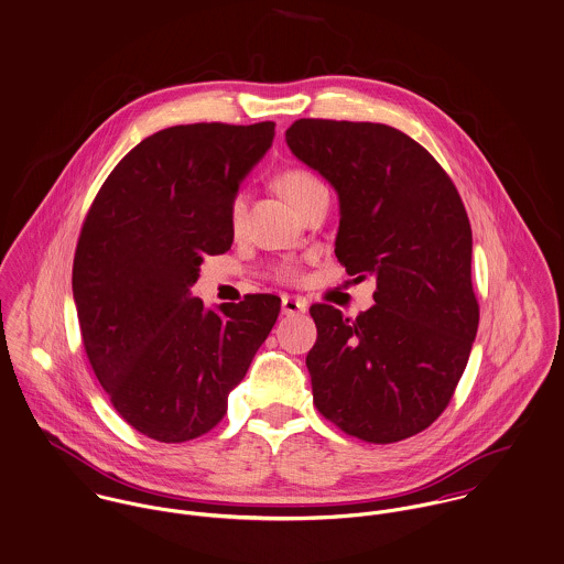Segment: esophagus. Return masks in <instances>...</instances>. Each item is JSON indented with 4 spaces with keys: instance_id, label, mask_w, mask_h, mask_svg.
Segmentation results:
<instances>
[{
    "instance_id": "34e87169",
    "label": "esophagus",
    "mask_w": 564,
    "mask_h": 564,
    "mask_svg": "<svg viewBox=\"0 0 564 564\" xmlns=\"http://www.w3.org/2000/svg\"><path fill=\"white\" fill-rule=\"evenodd\" d=\"M307 312V303L301 299H292V296H283L281 301V313L283 315H296V313Z\"/></svg>"
}]
</instances>
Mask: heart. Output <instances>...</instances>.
Wrapping results in <instances>:
<instances>
[{
	"instance_id": "heart-1",
	"label": "heart",
	"mask_w": 564,
	"mask_h": 564,
	"mask_svg": "<svg viewBox=\"0 0 564 564\" xmlns=\"http://www.w3.org/2000/svg\"><path fill=\"white\" fill-rule=\"evenodd\" d=\"M279 188L288 196V200L299 209L315 189L324 188V186L305 171H288L279 177ZM245 216H247V194L238 192L231 200V207H229V223H231L234 231L242 229ZM276 276L283 279V281H294L296 279V268L294 265H279Z\"/></svg>"
}]
</instances>
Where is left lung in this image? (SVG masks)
<instances>
[{
	"mask_svg": "<svg viewBox=\"0 0 564 564\" xmlns=\"http://www.w3.org/2000/svg\"><path fill=\"white\" fill-rule=\"evenodd\" d=\"M285 142L337 192V259L348 274L376 279L375 307L355 319L330 305L310 310L313 402L352 437H413L447 406L478 330L463 200L395 127L301 119Z\"/></svg>",
	"mask_w": 564,
	"mask_h": 564,
	"instance_id": "left-lung-1",
	"label": "left lung"
}]
</instances>
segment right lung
<instances>
[{"label": "right lung", "instance_id": "add662e5", "mask_svg": "<svg viewBox=\"0 0 564 564\" xmlns=\"http://www.w3.org/2000/svg\"><path fill=\"white\" fill-rule=\"evenodd\" d=\"M274 123L166 127L99 189L73 259L88 361L138 433L182 443L212 431L272 330L281 299L209 310L192 299L205 254L229 251V207Z\"/></svg>", "mask_w": 564, "mask_h": 564}]
</instances>
